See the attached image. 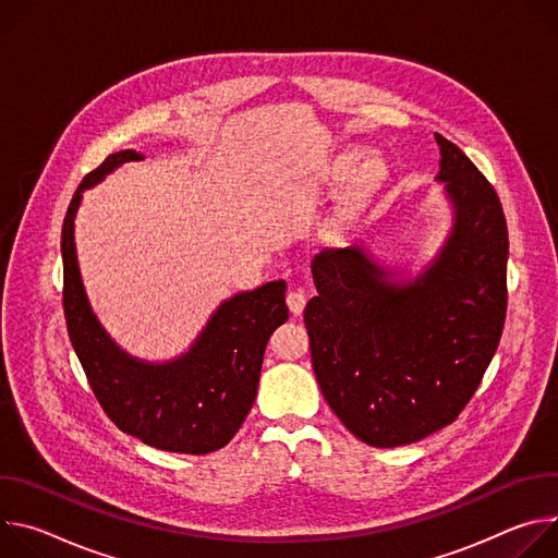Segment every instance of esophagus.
<instances>
[{
  "mask_svg": "<svg viewBox=\"0 0 558 558\" xmlns=\"http://www.w3.org/2000/svg\"><path fill=\"white\" fill-rule=\"evenodd\" d=\"M287 304H289V311H291L293 315H300L302 308H304V304H306V293H304L302 289H291V291L287 293Z\"/></svg>",
  "mask_w": 558,
  "mask_h": 558,
  "instance_id": "obj_1",
  "label": "esophagus"
}]
</instances>
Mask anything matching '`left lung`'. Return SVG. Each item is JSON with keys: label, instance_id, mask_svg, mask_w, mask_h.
Here are the masks:
<instances>
[{"label": "left lung", "instance_id": "left-lung-1", "mask_svg": "<svg viewBox=\"0 0 558 558\" xmlns=\"http://www.w3.org/2000/svg\"><path fill=\"white\" fill-rule=\"evenodd\" d=\"M437 181L452 229L433 263L395 280L362 247L323 250L304 325L313 373L340 422L364 444L395 448L452 424L499 347L508 306V227L495 187L435 134Z\"/></svg>", "mask_w": 558, "mask_h": 558}]
</instances>
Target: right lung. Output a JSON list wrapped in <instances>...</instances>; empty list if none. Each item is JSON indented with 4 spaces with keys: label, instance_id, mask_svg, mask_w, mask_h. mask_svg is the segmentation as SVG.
<instances>
[{
    "label": "right lung",
    "instance_id": "obj_1",
    "mask_svg": "<svg viewBox=\"0 0 558 558\" xmlns=\"http://www.w3.org/2000/svg\"><path fill=\"white\" fill-rule=\"evenodd\" d=\"M143 154H110L76 187L61 229L63 313L74 353L106 415L158 450L207 454L229 444L254 407L265 349L287 323L284 280L235 293L209 317L187 353L151 364L125 353L90 308L74 250V216L84 190Z\"/></svg>",
    "mask_w": 558,
    "mask_h": 558
}]
</instances>
